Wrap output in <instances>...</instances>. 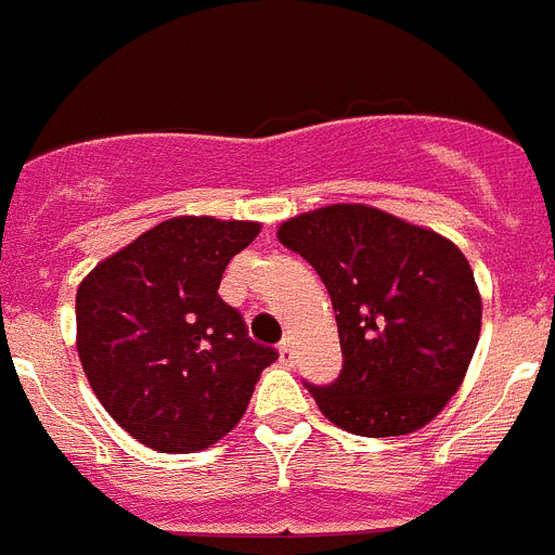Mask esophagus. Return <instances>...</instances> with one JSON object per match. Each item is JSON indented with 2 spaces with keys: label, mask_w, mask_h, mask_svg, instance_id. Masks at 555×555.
I'll list each match as a JSON object with an SVG mask.
<instances>
[{
  "label": "esophagus",
  "mask_w": 555,
  "mask_h": 555,
  "mask_svg": "<svg viewBox=\"0 0 555 555\" xmlns=\"http://www.w3.org/2000/svg\"><path fill=\"white\" fill-rule=\"evenodd\" d=\"M278 352H281V361H283V364H292V361H294V341H292V338H283V341H281V347H278Z\"/></svg>",
  "instance_id": "obj_1"
}]
</instances>
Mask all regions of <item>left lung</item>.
I'll return each instance as SVG.
<instances>
[{
    "instance_id": "1",
    "label": "left lung",
    "mask_w": 555,
    "mask_h": 555,
    "mask_svg": "<svg viewBox=\"0 0 555 555\" xmlns=\"http://www.w3.org/2000/svg\"><path fill=\"white\" fill-rule=\"evenodd\" d=\"M278 238L325 283L341 375L308 386L322 414L356 436L428 425L467 375L480 294L450 238L370 205H327L288 219Z\"/></svg>"
}]
</instances>
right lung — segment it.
<instances>
[{"instance_id":"add662e5","label":"right lung","mask_w":555,"mask_h":555,"mask_svg":"<svg viewBox=\"0 0 555 555\" xmlns=\"http://www.w3.org/2000/svg\"><path fill=\"white\" fill-rule=\"evenodd\" d=\"M258 222L175 217L141 233L77 288V352L107 414L141 444L191 453L238 425L278 352L219 297Z\"/></svg>"}]
</instances>
